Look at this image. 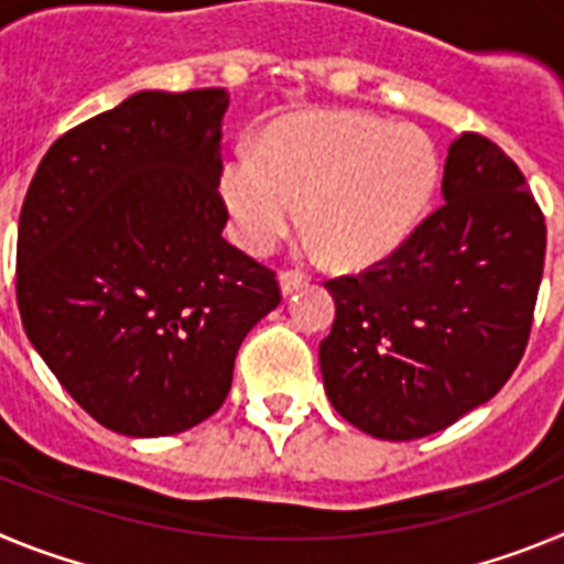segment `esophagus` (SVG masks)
Segmentation results:
<instances>
[{"instance_id": "34e87169", "label": "esophagus", "mask_w": 564, "mask_h": 564, "mask_svg": "<svg viewBox=\"0 0 564 564\" xmlns=\"http://www.w3.org/2000/svg\"><path fill=\"white\" fill-rule=\"evenodd\" d=\"M311 279L305 276V273H299V271H282L279 273V288H282V293L285 296H291L293 291H299V288H305Z\"/></svg>"}]
</instances>
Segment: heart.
I'll return each instance as SVG.
<instances>
[{"mask_svg":"<svg viewBox=\"0 0 564 564\" xmlns=\"http://www.w3.org/2000/svg\"><path fill=\"white\" fill-rule=\"evenodd\" d=\"M441 183V154L423 129L364 112L279 121L257 149L223 163L220 194L242 248L265 253L299 223L338 265L390 257L415 231Z\"/></svg>","mask_w":564,"mask_h":564,"instance_id":"1","label":"heart"}]
</instances>
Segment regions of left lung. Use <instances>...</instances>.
<instances>
[{
	"label": "left lung",
	"mask_w": 564,
	"mask_h": 564,
	"mask_svg": "<svg viewBox=\"0 0 564 564\" xmlns=\"http://www.w3.org/2000/svg\"><path fill=\"white\" fill-rule=\"evenodd\" d=\"M443 200L390 257L327 279L336 299L318 364L344 421L381 441L441 432L491 401L531 336L545 217L517 163L463 132Z\"/></svg>",
	"instance_id": "8db88e82"
}]
</instances>
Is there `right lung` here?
Segmentation results:
<instances>
[{"label":"right lung","instance_id":"obj_1","mask_svg":"<svg viewBox=\"0 0 564 564\" xmlns=\"http://www.w3.org/2000/svg\"><path fill=\"white\" fill-rule=\"evenodd\" d=\"M226 109L220 87L134 93L64 132L24 194V333L121 435H177L220 410L239 344L282 299L276 273L223 239Z\"/></svg>","mask_w":564,"mask_h":564}]
</instances>
